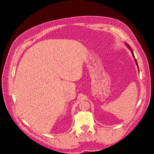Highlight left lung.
Returning <instances> with one entry per match:
<instances>
[{
	"instance_id": "obj_1",
	"label": "left lung",
	"mask_w": 154,
	"mask_h": 154,
	"mask_svg": "<svg viewBox=\"0 0 154 154\" xmlns=\"http://www.w3.org/2000/svg\"><path fill=\"white\" fill-rule=\"evenodd\" d=\"M126 44V45H127V47L128 48V49H130L131 50V53H132V56H133V57L134 58H135V56H134V52H133V51L132 50V48H131V47L129 46L127 44ZM134 60H135V63H136V65L137 66V67H139V66H138V63H137V60H136V59H134Z\"/></svg>"
}]
</instances>
